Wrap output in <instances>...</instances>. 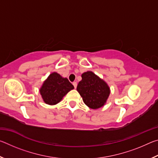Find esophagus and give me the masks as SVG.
I'll return each mask as SVG.
<instances>
[{
  "instance_id": "esophagus-1",
  "label": "esophagus",
  "mask_w": 158,
  "mask_h": 158,
  "mask_svg": "<svg viewBox=\"0 0 158 158\" xmlns=\"http://www.w3.org/2000/svg\"><path fill=\"white\" fill-rule=\"evenodd\" d=\"M73 85H74V89H76L77 86V82H73Z\"/></svg>"
}]
</instances>
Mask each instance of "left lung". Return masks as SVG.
Here are the masks:
<instances>
[{
  "instance_id": "left-lung-1",
  "label": "left lung",
  "mask_w": 158,
  "mask_h": 158,
  "mask_svg": "<svg viewBox=\"0 0 158 158\" xmlns=\"http://www.w3.org/2000/svg\"><path fill=\"white\" fill-rule=\"evenodd\" d=\"M77 90L89 107L96 109L105 105L110 94L108 85L92 72L82 74Z\"/></svg>"
}]
</instances>
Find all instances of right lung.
<instances>
[{"label": "right lung", "mask_w": 158, "mask_h": 158, "mask_svg": "<svg viewBox=\"0 0 158 158\" xmlns=\"http://www.w3.org/2000/svg\"><path fill=\"white\" fill-rule=\"evenodd\" d=\"M73 89V85L68 79L63 78L60 74L53 73L44 82L40 92L45 103L53 105L59 102Z\"/></svg>", "instance_id": "right-lung-1"}]
</instances>
